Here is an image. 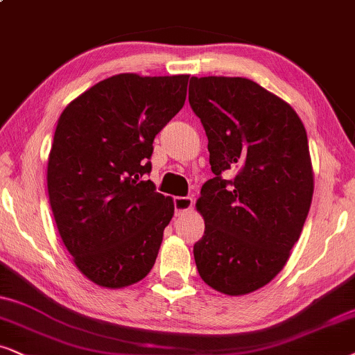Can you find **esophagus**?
Returning <instances> with one entry per match:
<instances>
[{
	"instance_id": "34e87169",
	"label": "esophagus",
	"mask_w": 355,
	"mask_h": 355,
	"mask_svg": "<svg viewBox=\"0 0 355 355\" xmlns=\"http://www.w3.org/2000/svg\"><path fill=\"white\" fill-rule=\"evenodd\" d=\"M173 205L175 213L183 214L193 208V198L191 196H177V198H173Z\"/></svg>"
}]
</instances>
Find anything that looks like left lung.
Here are the masks:
<instances>
[{"instance_id": "8db88e82", "label": "left lung", "mask_w": 355, "mask_h": 355, "mask_svg": "<svg viewBox=\"0 0 355 355\" xmlns=\"http://www.w3.org/2000/svg\"><path fill=\"white\" fill-rule=\"evenodd\" d=\"M188 101L214 173L196 201L205 219L196 268L216 291L250 293L280 273L306 221L315 190L306 131L288 103L249 78L191 77Z\"/></svg>"}]
</instances>
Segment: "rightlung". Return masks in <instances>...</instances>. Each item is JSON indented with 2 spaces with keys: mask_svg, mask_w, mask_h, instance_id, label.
Returning a JSON list of instances; mask_svg holds the SVG:
<instances>
[{
  "mask_svg": "<svg viewBox=\"0 0 355 355\" xmlns=\"http://www.w3.org/2000/svg\"><path fill=\"white\" fill-rule=\"evenodd\" d=\"M188 78L114 75L58 118L49 201L67 250L93 284L123 288L154 267L175 208L146 175L155 136L185 105Z\"/></svg>",
  "mask_w": 355,
  "mask_h": 355,
  "instance_id": "1",
  "label": "right lung"
}]
</instances>
